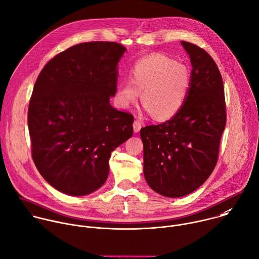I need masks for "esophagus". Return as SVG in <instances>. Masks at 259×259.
Instances as JSON below:
<instances>
[{
  "label": "esophagus",
  "instance_id": "esophagus-1",
  "mask_svg": "<svg viewBox=\"0 0 259 259\" xmlns=\"http://www.w3.org/2000/svg\"><path fill=\"white\" fill-rule=\"evenodd\" d=\"M140 129H141V123L139 121H137V120L134 121L133 122V130H134V132L137 133V132L140 131Z\"/></svg>",
  "mask_w": 259,
  "mask_h": 259
}]
</instances>
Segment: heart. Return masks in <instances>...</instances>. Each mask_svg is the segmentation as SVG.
<instances>
[{
  "label": "heart",
  "instance_id": "heart-1",
  "mask_svg": "<svg viewBox=\"0 0 259 259\" xmlns=\"http://www.w3.org/2000/svg\"><path fill=\"white\" fill-rule=\"evenodd\" d=\"M130 82L121 83L116 94L120 108L129 109L141 95V103L156 121L175 117L184 106L191 86V74L182 63L163 55H151L134 64Z\"/></svg>",
  "mask_w": 259,
  "mask_h": 259
}]
</instances>
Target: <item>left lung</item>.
<instances>
[{
  "label": "left lung",
  "mask_w": 259,
  "mask_h": 259,
  "mask_svg": "<svg viewBox=\"0 0 259 259\" xmlns=\"http://www.w3.org/2000/svg\"><path fill=\"white\" fill-rule=\"evenodd\" d=\"M181 44L192 65L188 98L175 117L140 130L144 178L153 191L170 198L190 194L210 176L227 119L215 62L203 49Z\"/></svg>",
  "instance_id": "8db88e82"
}]
</instances>
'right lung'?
I'll return each mask as SVG.
<instances>
[{"label":"right lung","mask_w":259,"mask_h":259,"mask_svg":"<svg viewBox=\"0 0 259 259\" xmlns=\"http://www.w3.org/2000/svg\"><path fill=\"white\" fill-rule=\"evenodd\" d=\"M125 51L113 41L79 44L50 60L36 79L28 108L32 159L62 193L102 187L112 151L133 134V116L110 104Z\"/></svg>","instance_id":"add662e5"}]
</instances>
